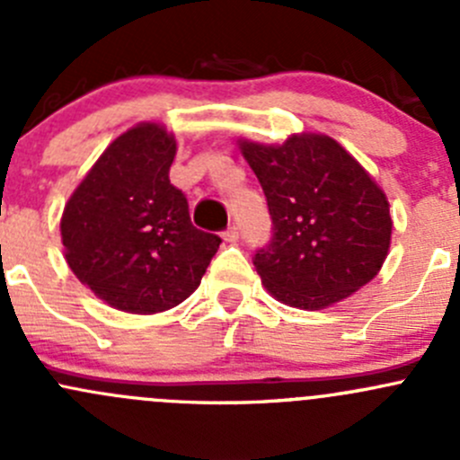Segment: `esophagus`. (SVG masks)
<instances>
[{
    "mask_svg": "<svg viewBox=\"0 0 460 460\" xmlns=\"http://www.w3.org/2000/svg\"><path fill=\"white\" fill-rule=\"evenodd\" d=\"M238 238H240V231H238V226H235V225H231L229 229L225 231V240H226V243H238Z\"/></svg>",
    "mask_w": 460,
    "mask_h": 460,
    "instance_id": "1",
    "label": "esophagus"
}]
</instances>
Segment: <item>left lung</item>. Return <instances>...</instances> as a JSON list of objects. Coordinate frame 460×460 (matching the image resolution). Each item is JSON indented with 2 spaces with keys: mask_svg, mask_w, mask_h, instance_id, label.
I'll use <instances>...</instances> for the list:
<instances>
[{
  "mask_svg": "<svg viewBox=\"0 0 460 460\" xmlns=\"http://www.w3.org/2000/svg\"><path fill=\"white\" fill-rule=\"evenodd\" d=\"M240 151L273 222L271 240L253 256L269 294L289 307L324 309L367 285L387 258L392 216L358 160L323 133L240 140Z\"/></svg>",
  "mask_w": 460,
  "mask_h": 460,
  "instance_id": "obj_1",
  "label": "left lung"
}]
</instances>
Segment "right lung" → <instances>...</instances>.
<instances>
[{
    "label": "right lung",
    "mask_w": 460,
    "mask_h": 460,
    "mask_svg": "<svg viewBox=\"0 0 460 460\" xmlns=\"http://www.w3.org/2000/svg\"><path fill=\"white\" fill-rule=\"evenodd\" d=\"M175 151L162 124H137L106 146L64 207L68 267L119 312L157 314L187 300L222 243L191 225L187 198L171 184Z\"/></svg>",
    "instance_id": "obj_1"
}]
</instances>
